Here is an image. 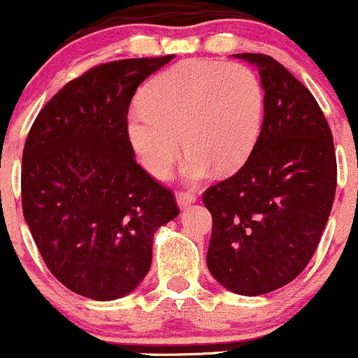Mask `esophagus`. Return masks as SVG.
<instances>
[{
    "mask_svg": "<svg viewBox=\"0 0 358 358\" xmlns=\"http://www.w3.org/2000/svg\"><path fill=\"white\" fill-rule=\"evenodd\" d=\"M177 206H179V209H186V207H189L192 206V203H195V200H196V196L193 195V193H188V192H185V193H177Z\"/></svg>",
    "mask_w": 358,
    "mask_h": 358,
    "instance_id": "obj_1",
    "label": "esophagus"
}]
</instances>
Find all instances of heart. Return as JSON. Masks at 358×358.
<instances>
[{
    "instance_id": "heart-1",
    "label": "heart",
    "mask_w": 358,
    "mask_h": 358,
    "mask_svg": "<svg viewBox=\"0 0 358 358\" xmlns=\"http://www.w3.org/2000/svg\"><path fill=\"white\" fill-rule=\"evenodd\" d=\"M262 117L264 90L250 68L195 59L162 71L142 90L126 134L144 169L159 179L170 173L182 141V177L195 185L213 169L232 173L243 166Z\"/></svg>"
}]
</instances>
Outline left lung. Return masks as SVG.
<instances>
[{
    "mask_svg": "<svg viewBox=\"0 0 358 358\" xmlns=\"http://www.w3.org/2000/svg\"><path fill=\"white\" fill-rule=\"evenodd\" d=\"M253 64L264 90V122L236 176L203 193L213 216L207 267L239 295L268 294L294 281L315 255L336 195L332 134L315 96L265 54Z\"/></svg>",
    "mask_w": 358,
    "mask_h": 358,
    "instance_id": "obj_1",
    "label": "left lung"
}]
</instances>
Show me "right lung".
Wrapping results in <instances>:
<instances>
[{"label":"right lung","instance_id":"1","mask_svg":"<svg viewBox=\"0 0 358 358\" xmlns=\"http://www.w3.org/2000/svg\"><path fill=\"white\" fill-rule=\"evenodd\" d=\"M172 59L94 66L54 94L24 145V220L54 278L93 301L131 294L151 268L156 230L179 216L126 134L137 87Z\"/></svg>","mask_w":358,"mask_h":358}]
</instances>
